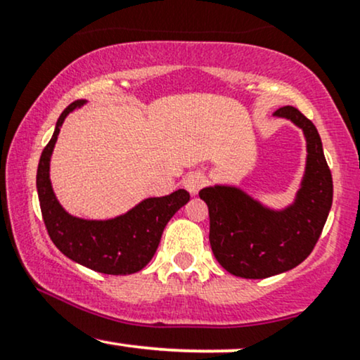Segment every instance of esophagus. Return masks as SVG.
<instances>
[{
  "instance_id": "34e87169",
  "label": "esophagus",
  "mask_w": 360,
  "mask_h": 360,
  "mask_svg": "<svg viewBox=\"0 0 360 360\" xmlns=\"http://www.w3.org/2000/svg\"><path fill=\"white\" fill-rule=\"evenodd\" d=\"M203 184H205V176L201 174V172H191V174L186 176L183 181L184 189L191 194H196L200 191V189L203 188Z\"/></svg>"
}]
</instances>
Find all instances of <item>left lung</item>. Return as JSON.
<instances>
[{
    "mask_svg": "<svg viewBox=\"0 0 360 360\" xmlns=\"http://www.w3.org/2000/svg\"><path fill=\"white\" fill-rule=\"evenodd\" d=\"M274 117L300 127L307 140V167L295 203L272 210L237 186L226 184L200 191L208 205L214 259L238 278H271L303 262L320 238L332 208V172L316 127L295 106H283Z\"/></svg>",
    "mask_w": 360,
    "mask_h": 360,
    "instance_id": "1",
    "label": "left lung"
}]
</instances>
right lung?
I'll list each match as a JSON object with an SVG mask.
<instances>
[{
	"mask_svg": "<svg viewBox=\"0 0 360 360\" xmlns=\"http://www.w3.org/2000/svg\"><path fill=\"white\" fill-rule=\"evenodd\" d=\"M86 100L71 103L60 113L51 142L37 169V193L44 223L52 242L65 257L101 274L127 276L139 272L154 257L167 221L189 201L186 189L160 198H147L127 213L108 220L72 217L57 201L51 183V157L65 117Z\"/></svg>",
	"mask_w": 360,
	"mask_h": 360,
	"instance_id": "obj_1",
	"label": "right lung"
}]
</instances>
